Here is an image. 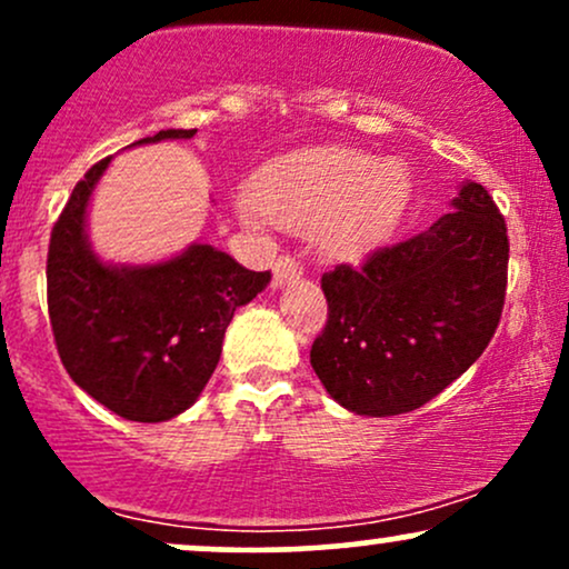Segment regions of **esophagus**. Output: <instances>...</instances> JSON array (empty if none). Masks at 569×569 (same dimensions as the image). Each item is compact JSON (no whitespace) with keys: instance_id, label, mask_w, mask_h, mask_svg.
Instances as JSON below:
<instances>
[{"instance_id":"obj_1","label":"esophagus","mask_w":569,"mask_h":569,"mask_svg":"<svg viewBox=\"0 0 569 569\" xmlns=\"http://www.w3.org/2000/svg\"><path fill=\"white\" fill-rule=\"evenodd\" d=\"M302 272H305L302 262H299L297 257H291V253H283V257H278L276 264H272V286L289 283V280L299 278Z\"/></svg>"}]
</instances>
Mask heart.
<instances>
[{
  "instance_id": "1",
  "label": "heart",
  "mask_w": 569,
  "mask_h": 569,
  "mask_svg": "<svg viewBox=\"0 0 569 569\" xmlns=\"http://www.w3.org/2000/svg\"><path fill=\"white\" fill-rule=\"evenodd\" d=\"M407 176L358 149H318L280 162L253 187V202L276 224L307 230L335 257H356L385 238L407 202Z\"/></svg>"
}]
</instances>
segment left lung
Masks as SVG:
<instances>
[{
  "label": "left lung",
  "instance_id": "1",
  "mask_svg": "<svg viewBox=\"0 0 569 569\" xmlns=\"http://www.w3.org/2000/svg\"><path fill=\"white\" fill-rule=\"evenodd\" d=\"M506 286V219L471 181L430 230L323 272L329 316L312 369L356 415L420 409L492 342Z\"/></svg>",
  "mask_w": 569,
  "mask_h": 569
}]
</instances>
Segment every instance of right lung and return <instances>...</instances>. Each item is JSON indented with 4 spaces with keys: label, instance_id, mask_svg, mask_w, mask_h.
Masks as SVG:
<instances>
[{
    "label": "right lung",
    "instance_id": "add662e5",
    "mask_svg": "<svg viewBox=\"0 0 569 569\" xmlns=\"http://www.w3.org/2000/svg\"><path fill=\"white\" fill-rule=\"evenodd\" d=\"M160 130L139 143L192 139ZM109 158L98 160L50 232L48 312L63 369L88 396L133 422H162L211 380L234 310L270 283L211 246L139 270L101 264L84 240V208Z\"/></svg>",
    "mask_w": 569,
    "mask_h": 569
}]
</instances>
